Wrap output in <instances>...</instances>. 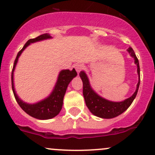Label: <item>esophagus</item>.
Returning a JSON list of instances; mask_svg holds the SVG:
<instances>
[{
  "mask_svg": "<svg viewBox=\"0 0 155 155\" xmlns=\"http://www.w3.org/2000/svg\"><path fill=\"white\" fill-rule=\"evenodd\" d=\"M75 69H76V72H77L78 73H79L81 70L83 69V65H82V64H76L75 65Z\"/></svg>",
  "mask_w": 155,
  "mask_h": 155,
  "instance_id": "1",
  "label": "esophagus"
}]
</instances>
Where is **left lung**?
Segmentation results:
<instances>
[{
  "label": "left lung",
  "mask_w": 155,
  "mask_h": 155,
  "mask_svg": "<svg viewBox=\"0 0 155 155\" xmlns=\"http://www.w3.org/2000/svg\"><path fill=\"white\" fill-rule=\"evenodd\" d=\"M128 52L134 58V61L137 66V73L139 76V82L137 84V90L130 97L127 98L122 102H112L101 97L97 94L91 87L87 75L84 71L79 73V76L83 82V96L85 98L86 106L93 115L102 118H112L118 116L128 109L131 105L138 92L140 83V69L139 60L136 56L135 52L131 47L127 49Z\"/></svg>",
  "instance_id": "8db88e82"
}]
</instances>
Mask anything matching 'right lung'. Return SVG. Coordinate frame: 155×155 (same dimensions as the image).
Here are the masks:
<instances>
[{"label":"right lung","mask_w":155,"mask_h":155,"mask_svg":"<svg viewBox=\"0 0 155 155\" xmlns=\"http://www.w3.org/2000/svg\"><path fill=\"white\" fill-rule=\"evenodd\" d=\"M51 37H50L49 34H44L42 35L39 36V37H36L34 39H30L28 40L27 43L25 44L23 48L20 50L17 54L15 60L14 61L13 68H12V74H11V81H12V91H13L14 97H15V100H16L17 103L20 107L25 111L27 114L31 115L33 118H37V119L40 120H46L50 119L56 115H58L60 111L62 109V105H63V100L64 97L65 93H66V90L68 88V86L72 79L74 77L77 76V73L75 70V69H73V70H63L60 72L59 73L58 78L57 82L54 86V88L53 89L52 92L51 94L46 99L43 100V101H40V102L34 104H26V103L23 102L21 99L18 97L15 91V88H14L13 85V72L15 70V65H16L18 59L19 58L20 54H21L24 49L27 47L28 45L32 43H35V42L40 41V40H46V39H49Z\"/></svg>","instance_id":"add662e5"}]
</instances>
